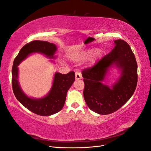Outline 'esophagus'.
Wrapping results in <instances>:
<instances>
[{"label": "esophagus", "mask_w": 151, "mask_h": 151, "mask_svg": "<svg viewBox=\"0 0 151 151\" xmlns=\"http://www.w3.org/2000/svg\"><path fill=\"white\" fill-rule=\"evenodd\" d=\"M82 75L81 74V72H76V80H79L82 79Z\"/></svg>", "instance_id": "1"}]
</instances>
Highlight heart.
<instances>
[{
    "label": "heart",
    "mask_w": 151,
    "mask_h": 151,
    "mask_svg": "<svg viewBox=\"0 0 151 151\" xmlns=\"http://www.w3.org/2000/svg\"><path fill=\"white\" fill-rule=\"evenodd\" d=\"M91 51L90 50H85V51H81V52H77L75 53H73L72 57L77 61H83L86 58L88 57ZM101 55V50L99 49H95L91 52L89 58V62L90 63H94L96 61L98 57Z\"/></svg>",
    "instance_id": "heart-1"
}]
</instances>
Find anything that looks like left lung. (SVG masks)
Masks as SVG:
<instances>
[{"label":"left lung","mask_w":151,"mask_h":151,"mask_svg":"<svg viewBox=\"0 0 151 151\" xmlns=\"http://www.w3.org/2000/svg\"><path fill=\"white\" fill-rule=\"evenodd\" d=\"M115 47L92 67L82 71L85 101L91 110L108 115L123 106L134 93L137 84V63L134 53L122 40L114 41ZM115 65L121 76L111 86L102 83L110 68Z\"/></svg>","instance_id":"left-lung-1"}]
</instances>
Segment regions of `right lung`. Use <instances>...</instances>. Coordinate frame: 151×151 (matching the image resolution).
<instances>
[{
  "instance_id": "1",
  "label": "right lung",
  "mask_w": 151,
  "mask_h": 151,
  "mask_svg": "<svg viewBox=\"0 0 151 151\" xmlns=\"http://www.w3.org/2000/svg\"><path fill=\"white\" fill-rule=\"evenodd\" d=\"M55 44L44 41L35 40L22 47L14 60L12 68V86L16 99L29 111L41 116H50L60 111L64 106L68 90L75 81V73L71 71L67 74L59 72L55 74L53 84L49 93L42 98H32L22 91L18 81L17 66L33 53H40L54 59L57 51Z\"/></svg>"
}]
</instances>
